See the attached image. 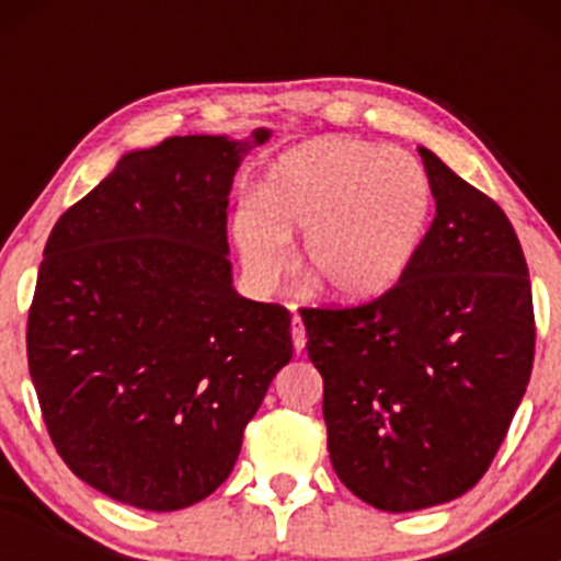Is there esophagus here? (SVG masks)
Masks as SVG:
<instances>
[{
  "label": "esophagus",
  "instance_id": "34e87169",
  "mask_svg": "<svg viewBox=\"0 0 561 561\" xmlns=\"http://www.w3.org/2000/svg\"><path fill=\"white\" fill-rule=\"evenodd\" d=\"M293 347H296V353H304V347H307V328H304V320L301 317H293Z\"/></svg>",
  "mask_w": 561,
  "mask_h": 561
}]
</instances>
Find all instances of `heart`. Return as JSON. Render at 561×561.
Listing matches in <instances>:
<instances>
[{
    "label": "heart",
    "mask_w": 561,
    "mask_h": 561,
    "mask_svg": "<svg viewBox=\"0 0 561 561\" xmlns=\"http://www.w3.org/2000/svg\"><path fill=\"white\" fill-rule=\"evenodd\" d=\"M434 192L421 162L350 138L287 151L263 197L239 206L233 233L249 274L276 279L287 233L304 230L301 274L342 301H371L410 271L432 225Z\"/></svg>",
    "instance_id": "b5f03b06"
}]
</instances>
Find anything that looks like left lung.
<instances>
[{
    "instance_id": "1",
    "label": "left lung",
    "mask_w": 561,
    "mask_h": 561,
    "mask_svg": "<svg viewBox=\"0 0 561 561\" xmlns=\"http://www.w3.org/2000/svg\"><path fill=\"white\" fill-rule=\"evenodd\" d=\"M421 151L437 217L415 263L358 307H304L328 454L377 511L467 494L494 461L535 360L529 268L500 206Z\"/></svg>"
}]
</instances>
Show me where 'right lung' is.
Listing matches in <instances>:
<instances>
[{
	"instance_id": "1",
	"label": "right lung",
	"mask_w": 561,
	"mask_h": 561,
	"mask_svg": "<svg viewBox=\"0 0 561 561\" xmlns=\"http://www.w3.org/2000/svg\"><path fill=\"white\" fill-rule=\"evenodd\" d=\"M241 151L186 135L124 154L61 214L39 263L26 355L50 443L83 483L140 511L217 491L293 358L290 312L233 290Z\"/></svg>"
}]
</instances>
